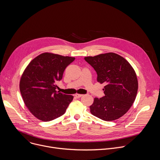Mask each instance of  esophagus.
I'll return each instance as SVG.
<instances>
[{
    "instance_id": "obj_1",
    "label": "esophagus",
    "mask_w": 160,
    "mask_h": 160,
    "mask_svg": "<svg viewBox=\"0 0 160 160\" xmlns=\"http://www.w3.org/2000/svg\"><path fill=\"white\" fill-rule=\"evenodd\" d=\"M82 96H83L82 94H75V97L76 98H81Z\"/></svg>"
}]
</instances>
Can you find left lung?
<instances>
[{"label":"left lung","mask_w":160,"mask_h":160,"mask_svg":"<svg viewBox=\"0 0 160 160\" xmlns=\"http://www.w3.org/2000/svg\"><path fill=\"white\" fill-rule=\"evenodd\" d=\"M84 59L96 72L97 80L104 83V96L96 98L90 106L92 115L104 121H113L128 111L133 103L138 90L135 72L123 57L109 52Z\"/></svg>","instance_id":"left-lung-1"}]
</instances>
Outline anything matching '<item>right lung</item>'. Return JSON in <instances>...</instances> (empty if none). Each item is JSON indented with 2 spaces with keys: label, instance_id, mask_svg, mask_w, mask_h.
<instances>
[{
  "label": "right lung",
  "instance_id": "add662e5",
  "mask_svg": "<svg viewBox=\"0 0 160 160\" xmlns=\"http://www.w3.org/2000/svg\"><path fill=\"white\" fill-rule=\"evenodd\" d=\"M75 59L45 52L34 58L22 73L19 89L23 101L37 118L53 120L62 115L73 99L56 90L66 68Z\"/></svg>",
  "mask_w": 160,
  "mask_h": 160
}]
</instances>
